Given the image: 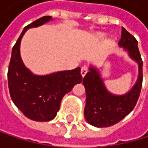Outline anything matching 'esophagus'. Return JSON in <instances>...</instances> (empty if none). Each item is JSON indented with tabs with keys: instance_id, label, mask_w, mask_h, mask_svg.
I'll use <instances>...</instances> for the list:
<instances>
[{
	"instance_id": "obj_1",
	"label": "esophagus",
	"mask_w": 148,
	"mask_h": 148,
	"mask_svg": "<svg viewBox=\"0 0 148 148\" xmlns=\"http://www.w3.org/2000/svg\"><path fill=\"white\" fill-rule=\"evenodd\" d=\"M88 73V67H87L86 66H82V69H81V75H82V76L84 77L85 75H86V73Z\"/></svg>"
}]
</instances>
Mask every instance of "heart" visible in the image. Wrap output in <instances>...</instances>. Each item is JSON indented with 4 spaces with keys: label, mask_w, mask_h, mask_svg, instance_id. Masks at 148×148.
<instances>
[{
    "label": "heart",
    "mask_w": 148,
    "mask_h": 148,
    "mask_svg": "<svg viewBox=\"0 0 148 148\" xmlns=\"http://www.w3.org/2000/svg\"><path fill=\"white\" fill-rule=\"evenodd\" d=\"M97 37H98L99 39H103L106 37V34L104 33H99V34H97Z\"/></svg>",
    "instance_id": "b5f03b06"
}]
</instances>
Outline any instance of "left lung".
<instances>
[{
  "label": "left lung",
  "mask_w": 148,
  "mask_h": 148,
  "mask_svg": "<svg viewBox=\"0 0 148 148\" xmlns=\"http://www.w3.org/2000/svg\"><path fill=\"white\" fill-rule=\"evenodd\" d=\"M118 44L138 64V79L133 87L127 93L115 95L106 88L99 69L90 66V71L82 81L86 91L84 117L90 125L95 127H110L123 120L133 110L140 94L143 80V62L137 40L123 27L122 37Z\"/></svg>",
  "instance_id": "1"
}]
</instances>
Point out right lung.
<instances>
[{
	"instance_id": "add662e5",
	"label": "right lung",
	"mask_w": 148,
	"mask_h": 148,
	"mask_svg": "<svg viewBox=\"0 0 148 148\" xmlns=\"http://www.w3.org/2000/svg\"><path fill=\"white\" fill-rule=\"evenodd\" d=\"M50 20H52L51 16H45L24 28L12 49L8 72L12 101L27 118L37 122H48L54 119L63 97L82 81L80 67L38 75L23 63L20 43L25 33L30 28L42 25Z\"/></svg>"
}]
</instances>
